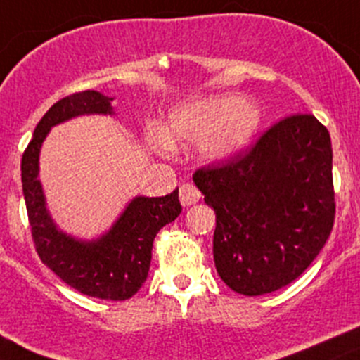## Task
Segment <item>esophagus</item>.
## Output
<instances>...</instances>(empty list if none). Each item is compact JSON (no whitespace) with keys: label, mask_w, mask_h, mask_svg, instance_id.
Here are the masks:
<instances>
[{"label":"esophagus","mask_w":360,"mask_h":360,"mask_svg":"<svg viewBox=\"0 0 360 360\" xmlns=\"http://www.w3.org/2000/svg\"><path fill=\"white\" fill-rule=\"evenodd\" d=\"M200 191H198V188L195 186V184L191 183H184L181 184L179 188V200L181 203H183L184 207L188 205H193V203H197L198 200H200Z\"/></svg>","instance_id":"esophagus-1"}]
</instances>
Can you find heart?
<instances>
[{
    "label": "heart",
    "instance_id": "1",
    "mask_svg": "<svg viewBox=\"0 0 360 360\" xmlns=\"http://www.w3.org/2000/svg\"><path fill=\"white\" fill-rule=\"evenodd\" d=\"M259 127V111L230 96H214L179 104L169 112L157 144L200 143L207 160H228L240 153Z\"/></svg>",
    "mask_w": 360,
    "mask_h": 360
}]
</instances>
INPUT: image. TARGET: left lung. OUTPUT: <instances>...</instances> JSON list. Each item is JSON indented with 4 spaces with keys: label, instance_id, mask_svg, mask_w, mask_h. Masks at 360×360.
Wrapping results in <instances>:
<instances>
[{
    "label": "left lung",
    "instance_id": "obj_1",
    "mask_svg": "<svg viewBox=\"0 0 360 360\" xmlns=\"http://www.w3.org/2000/svg\"><path fill=\"white\" fill-rule=\"evenodd\" d=\"M193 181L216 212V270L238 294L291 284L331 235V137L314 115L281 120L245 153L202 167Z\"/></svg>",
    "mask_w": 360,
    "mask_h": 360
}]
</instances>
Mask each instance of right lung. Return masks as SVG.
Returning a JSON list of instances; mask_svg holds the SVG:
<instances>
[{"mask_svg": "<svg viewBox=\"0 0 360 360\" xmlns=\"http://www.w3.org/2000/svg\"><path fill=\"white\" fill-rule=\"evenodd\" d=\"M110 97L96 90L57 101L36 125L22 155V191L39 259L72 289L101 300L132 297L148 278L157 233L181 214L179 191L165 197H136L111 230L97 240H78L56 226L38 179L39 150L53 125L79 115H111Z\"/></svg>", "mask_w": 360, "mask_h": 360, "instance_id": "right-lung-1", "label": "right lung"}]
</instances>
